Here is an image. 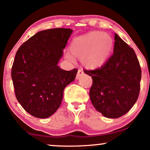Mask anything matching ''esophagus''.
<instances>
[{
	"label": "esophagus",
	"instance_id": "obj_1",
	"mask_svg": "<svg viewBox=\"0 0 150 150\" xmlns=\"http://www.w3.org/2000/svg\"><path fill=\"white\" fill-rule=\"evenodd\" d=\"M84 72H83V70L82 68H80L78 69V73H77V75H76V78L77 79H79L80 78V77L82 76V75H83Z\"/></svg>",
	"mask_w": 150,
	"mask_h": 150
}]
</instances>
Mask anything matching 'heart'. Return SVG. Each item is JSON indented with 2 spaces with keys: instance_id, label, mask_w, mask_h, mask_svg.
Wrapping results in <instances>:
<instances>
[{
  "instance_id": "b5f03b06",
  "label": "heart",
  "mask_w": 150,
  "mask_h": 150,
  "mask_svg": "<svg viewBox=\"0 0 150 150\" xmlns=\"http://www.w3.org/2000/svg\"><path fill=\"white\" fill-rule=\"evenodd\" d=\"M113 39L109 34L101 31H92L72 40L70 50L75 56L82 57L85 67L95 69L101 67L108 60L112 50ZM69 60H74L70 54H67Z\"/></svg>"
}]
</instances>
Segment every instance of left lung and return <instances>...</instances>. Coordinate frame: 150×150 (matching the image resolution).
I'll return each mask as SVG.
<instances>
[{
  "label": "left lung",
  "instance_id": "1",
  "mask_svg": "<svg viewBox=\"0 0 150 150\" xmlns=\"http://www.w3.org/2000/svg\"><path fill=\"white\" fill-rule=\"evenodd\" d=\"M114 53L100 67L84 72L93 78L90 98L95 108L108 118L126 114L136 103L142 70L134 50L115 33Z\"/></svg>",
  "mask_w": 150,
  "mask_h": 150
}]
</instances>
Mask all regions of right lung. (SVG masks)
<instances>
[{
	"instance_id": "add662e5",
	"label": "right lung",
	"mask_w": 150,
	"mask_h": 150,
	"mask_svg": "<svg viewBox=\"0 0 150 150\" xmlns=\"http://www.w3.org/2000/svg\"><path fill=\"white\" fill-rule=\"evenodd\" d=\"M72 33L70 28L40 31L16 52L11 70L15 94L35 117L53 115L61 105L64 89L76 77V68L66 71L57 65Z\"/></svg>"
}]
</instances>
